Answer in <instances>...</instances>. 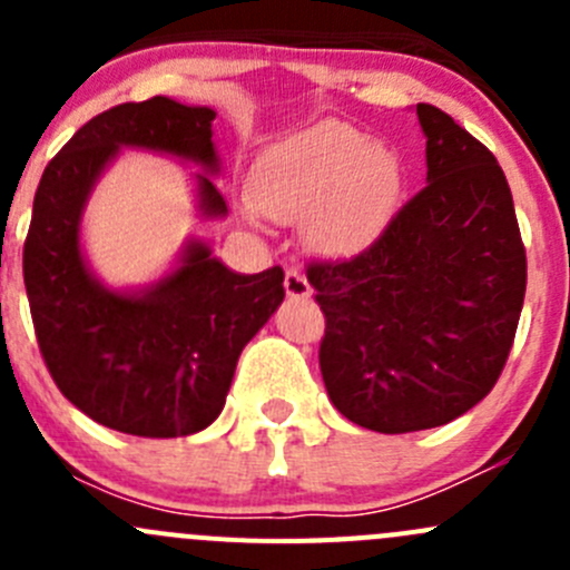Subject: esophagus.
<instances>
[{
	"label": "esophagus",
	"instance_id": "esophagus-1",
	"mask_svg": "<svg viewBox=\"0 0 570 570\" xmlns=\"http://www.w3.org/2000/svg\"><path fill=\"white\" fill-rule=\"evenodd\" d=\"M284 289L289 297H312V284L306 281V275L297 267L286 269L284 275Z\"/></svg>",
	"mask_w": 570,
	"mask_h": 570
}]
</instances>
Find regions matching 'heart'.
<instances>
[{
	"label": "heart",
	"mask_w": 570,
	"mask_h": 570,
	"mask_svg": "<svg viewBox=\"0 0 570 570\" xmlns=\"http://www.w3.org/2000/svg\"><path fill=\"white\" fill-rule=\"evenodd\" d=\"M402 189V165L386 146L338 120L269 148L253 174V200L275 220L311 215L308 237L322 253L350 256L375 243Z\"/></svg>",
	"instance_id": "obj_1"
}]
</instances>
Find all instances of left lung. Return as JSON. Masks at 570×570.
<instances>
[{
    "label": "left lung",
    "instance_id": "8db88e82",
    "mask_svg": "<svg viewBox=\"0 0 570 570\" xmlns=\"http://www.w3.org/2000/svg\"><path fill=\"white\" fill-rule=\"evenodd\" d=\"M428 187L364 253L312 262L325 314L320 370L342 416L413 433L463 416L504 370L527 292V253L497 157L433 105Z\"/></svg>",
    "mask_w": 570,
    "mask_h": 570
}]
</instances>
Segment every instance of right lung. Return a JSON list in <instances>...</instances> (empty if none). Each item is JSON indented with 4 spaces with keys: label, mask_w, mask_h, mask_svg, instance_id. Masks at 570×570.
Wrapping results in <instances>:
<instances>
[{
    "label": "right lung",
    "mask_w": 570,
    "mask_h": 570,
    "mask_svg": "<svg viewBox=\"0 0 570 570\" xmlns=\"http://www.w3.org/2000/svg\"><path fill=\"white\" fill-rule=\"evenodd\" d=\"M215 109L168 96L96 115L46 165L24 243V286L38 347L62 396L94 422L142 439L209 428L226 405L245 344L284 301V269L243 275L187 243L170 275L142 292L107 289L79 248V220L118 148H148L217 174ZM198 209L226 217L209 176Z\"/></svg>",
    "instance_id": "obj_1"
}]
</instances>
